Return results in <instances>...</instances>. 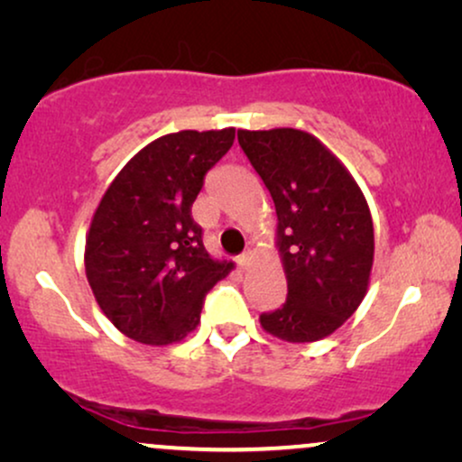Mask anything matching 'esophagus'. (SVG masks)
<instances>
[{
  "label": "esophagus",
  "mask_w": 462,
  "mask_h": 462,
  "mask_svg": "<svg viewBox=\"0 0 462 462\" xmlns=\"http://www.w3.org/2000/svg\"><path fill=\"white\" fill-rule=\"evenodd\" d=\"M250 263H252V250H245L237 256V267L239 269H248Z\"/></svg>",
  "instance_id": "obj_1"
}]
</instances>
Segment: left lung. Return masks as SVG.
Wrapping results in <instances>:
<instances>
[{"instance_id":"1","label":"left lung","mask_w":462,"mask_h":462,"mask_svg":"<svg viewBox=\"0 0 462 462\" xmlns=\"http://www.w3.org/2000/svg\"><path fill=\"white\" fill-rule=\"evenodd\" d=\"M239 147L273 198L288 296L261 326L288 343L326 338L364 300L374 226L357 182L318 138L294 128L239 130Z\"/></svg>"}]
</instances>
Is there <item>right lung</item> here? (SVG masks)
Masks as SVG:
<instances>
[{"label":"right lung","instance_id":"right-lung-1","mask_svg":"<svg viewBox=\"0 0 462 462\" xmlns=\"http://www.w3.org/2000/svg\"><path fill=\"white\" fill-rule=\"evenodd\" d=\"M236 130H182L147 144L116 176L86 239V277L111 324L144 345H170L199 324L204 299L233 263L204 248L191 217L208 170Z\"/></svg>","mask_w":462,"mask_h":462}]
</instances>
